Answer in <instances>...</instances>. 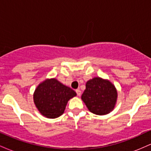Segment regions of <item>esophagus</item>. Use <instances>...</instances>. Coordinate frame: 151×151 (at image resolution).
I'll return each mask as SVG.
<instances>
[{"label":"esophagus","instance_id":"34e87169","mask_svg":"<svg viewBox=\"0 0 151 151\" xmlns=\"http://www.w3.org/2000/svg\"><path fill=\"white\" fill-rule=\"evenodd\" d=\"M76 93H77V96H80V95H81V91H80V90H79V89H76Z\"/></svg>","mask_w":151,"mask_h":151}]
</instances>
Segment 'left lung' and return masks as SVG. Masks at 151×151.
<instances>
[{
	"label": "left lung",
	"mask_w": 151,
	"mask_h": 151,
	"mask_svg": "<svg viewBox=\"0 0 151 151\" xmlns=\"http://www.w3.org/2000/svg\"><path fill=\"white\" fill-rule=\"evenodd\" d=\"M117 91L110 81L95 77L86 82L81 99L88 109L94 114L105 115L114 108Z\"/></svg>",
	"instance_id": "8db88e82"
}]
</instances>
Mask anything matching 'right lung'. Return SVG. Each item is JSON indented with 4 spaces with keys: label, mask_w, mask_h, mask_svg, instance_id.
Here are the masks:
<instances>
[{
    "label": "right lung",
    "mask_w": 151,
    "mask_h": 151,
    "mask_svg": "<svg viewBox=\"0 0 151 151\" xmlns=\"http://www.w3.org/2000/svg\"><path fill=\"white\" fill-rule=\"evenodd\" d=\"M77 95L75 91L55 79H47L37 86L34 102L39 111L49 119H55L65 111L67 101Z\"/></svg>",
    "instance_id": "obj_1"
}]
</instances>
